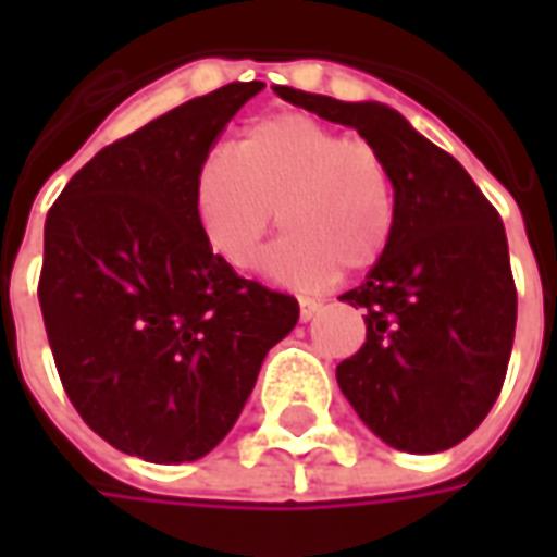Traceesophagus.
Segmentation results:
<instances>
[{"instance_id": "34e87169", "label": "esophagus", "mask_w": 557, "mask_h": 557, "mask_svg": "<svg viewBox=\"0 0 557 557\" xmlns=\"http://www.w3.org/2000/svg\"><path fill=\"white\" fill-rule=\"evenodd\" d=\"M298 307H301V322H310V319L322 310V301H319V298H307V295H301V298H298Z\"/></svg>"}]
</instances>
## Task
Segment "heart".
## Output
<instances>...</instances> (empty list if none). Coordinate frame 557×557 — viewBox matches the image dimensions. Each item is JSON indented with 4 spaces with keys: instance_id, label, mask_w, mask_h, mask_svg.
Instances as JSON below:
<instances>
[{
    "instance_id": "1",
    "label": "heart",
    "mask_w": 557,
    "mask_h": 557,
    "mask_svg": "<svg viewBox=\"0 0 557 557\" xmlns=\"http://www.w3.org/2000/svg\"><path fill=\"white\" fill-rule=\"evenodd\" d=\"M196 223L232 268L253 265L277 223L286 230L262 259L268 277L298 289L367 271L394 235V175L367 139H346L301 113H280L244 131L199 166Z\"/></svg>"
}]
</instances>
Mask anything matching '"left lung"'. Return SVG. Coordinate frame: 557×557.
<instances>
[{"instance_id": "obj_1", "label": "left lung", "mask_w": 557, "mask_h": 557, "mask_svg": "<svg viewBox=\"0 0 557 557\" xmlns=\"http://www.w3.org/2000/svg\"><path fill=\"white\" fill-rule=\"evenodd\" d=\"M283 101L355 127L394 175V235L358 289L367 343L337 367L339 391L391 447L438 454L478 430L502 394L516 283L498 211L459 160L385 103L277 86Z\"/></svg>"}]
</instances>
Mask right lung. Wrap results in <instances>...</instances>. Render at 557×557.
Masks as SVG:
<instances>
[{
  "label": "right lung",
  "mask_w": 557,
  "mask_h": 557,
  "mask_svg": "<svg viewBox=\"0 0 557 557\" xmlns=\"http://www.w3.org/2000/svg\"><path fill=\"white\" fill-rule=\"evenodd\" d=\"M265 83H230L101 148L44 223L38 280L55 370L79 418L122 454L194 462L235 426L298 301L226 265L194 182Z\"/></svg>",
  "instance_id": "right-lung-1"
}]
</instances>
